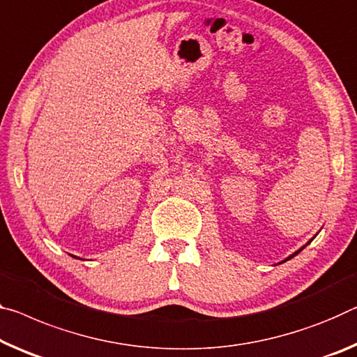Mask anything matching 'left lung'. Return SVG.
I'll return each instance as SVG.
<instances>
[{"mask_svg":"<svg viewBox=\"0 0 357 357\" xmlns=\"http://www.w3.org/2000/svg\"><path fill=\"white\" fill-rule=\"evenodd\" d=\"M310 241H311V240H310ZM307 245H308V243H307ZM303 248H305V246H303ZM303 248H301V250H298V251H296V252H294V254H292V256H289V257H287L286 260H289V259H292L294 256H297V254H298V252H301V251L303 250Z\"/></svg>","mask_w":357,"mask_h":357,"instance_id":"obj_1","label":"left lung"}]
</instances>
